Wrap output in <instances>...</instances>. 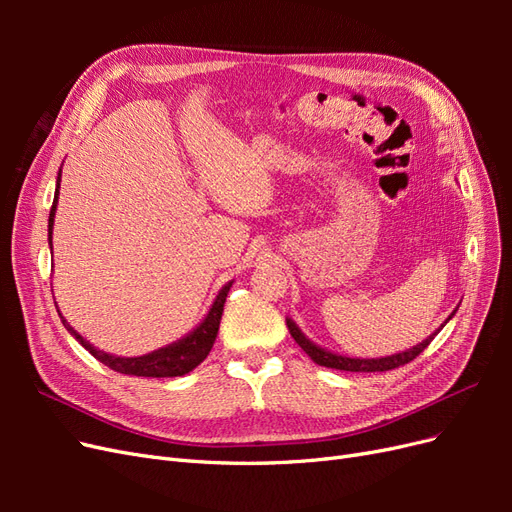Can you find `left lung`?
<instances>
[{
	"instance_id": "left-lung-1",
	"label": "left lung",
	"mask_w": 512,
	"mask_h": 512,
	"mask_svg": "<svg viewBox=\"0 0 512 512\" xmlns=\"http://www.w3.org/2000/svg\"><path fill=\"white\" fill-rule=\"evenodd\" d=\"M455 312H457V309H453V314L448 316L446 320H451L455 316ZM286 324H288L290 335L294 337V342H297L305 350L307 356H312L314 363L324 365V367H331V369H342V371H389V369H395L399 365H406V363L414 361L416 356L421 354L431 344V339L436 337L440 333V329L444 327V324H442V327L436 333H431L427 339H423L421 344L412 346L406 352H397V354H391V356H380V359H350V356L329 352V350L316 346L314 342H309V339L305 337V333L297 327V322H294L292 318H286Z\"/></svg>"
}]
</instances>
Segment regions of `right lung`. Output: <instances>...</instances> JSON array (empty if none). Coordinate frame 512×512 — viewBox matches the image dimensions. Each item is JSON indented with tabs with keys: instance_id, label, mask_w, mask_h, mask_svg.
I'll return each instance as SVG.
<instances>
[{
	"instance_id": "1",
	"label": "right lung",
	"mask_w": 512,
	"mask_h": 512,
	"mask_svg": "<svg viewBox=\"0 0 512 512\" xmlns=\"http://www.w3.org/2000/svg\"><path fill=\"white\" fill-rule=\"evenodd\" d=\"M59 179H61V168L57 175V190H55V198H53V207L49 213V243L53 250V222H55V209H57V196H59ZM232 282H228L215 297L209 314L205 316V320L198 324V327L185 335L179 342L170 344L166 348L153 350L149 354L143 356H115L108 354L104 350H98L91 346L87 339H83L79 333H76L70 324L61 316V322L64 327L70 331V335H74L76 342H79L85 350H89L91 356H96L100 363H104L106 367H111L119 374H128V376H143V378H175V376H183L192 371L194 367H198L207 359V354L213 348L215 337H218V329H220V320H222V312H224V303L228 297Z\"/></svg>"
}]
</instances>
